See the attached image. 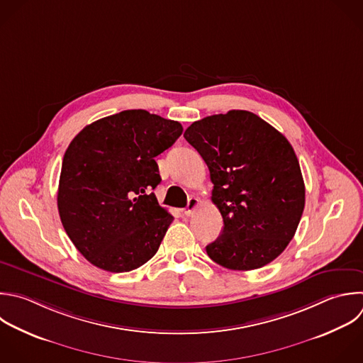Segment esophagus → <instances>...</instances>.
Here are the masks:
<instances>
[{
  "mask_svg": "<svg viewBox=\"0 0 363 363\" xmlns=\"http://www.w3.org/2000/svg\"><path fill=\"white\" fill-rule=\"evenodd\" d=\"M199 204H200V201H199V199H196V197H190L189 199V203H187V207L184 208V216H191L193 213H194V210L199 207Z\"/></svg>",
  "mask_w": 363,
  "mask_h": 363,
  "instance_id": "esophagus-1",
  "label": "esophagus"
}]
</instances>
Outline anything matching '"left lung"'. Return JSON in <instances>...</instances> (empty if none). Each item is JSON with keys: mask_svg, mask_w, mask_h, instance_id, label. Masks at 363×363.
<instances>
[{"mask_svg": "<svg viewBox=\"0 0 363 363\" xmlns=\"http://www.w3.org/2000/svg\"><path fill=\"white\" fill-rule=\"evenodd\" d=\"M184 139L200 153L223 217L220 237L206 247L224 268L250 271L274 261L292 240L305 206L296 155L269 123L230 111L191 123Z\"/></svg>", "mask_w": 363, "mask_h": 363, "instance_id": "1", "label": "left lung"}]
</instances>
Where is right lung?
Masks as SVG:
<instances>
[{"instance_id":"add662e5","label":"right lung","mask_w":363,"mask_h":363,"mask_svg":"<svg viewBox=\"0 0 363 363\" xmlns=\"http://www.w3.org/2000/svg\"><path fill=\"white\" fill-rule=\"evenodd\" d=\"M182 132L176 121L132 109L88 125L69 143L58 187L60 217L95 267L128 272L157 252L173 216L152 193L162 180L155 157Z\"/></svg>"}]
</instances>
